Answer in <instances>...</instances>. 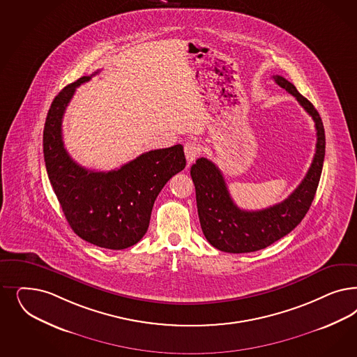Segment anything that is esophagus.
Listing matches in <instances>:
<instances>
[{
    "label": "esophagus",
    "mask_w": 357,
    "mask_h": 357,
    "mask_svg": "<svg viewBox=\"0 0 357 357\" xmlns=\"http://www.w3.org/2000/svg\"><path fill=\"white\" fill-rule=\"evenodd\" d=\"M185 156H186V161L190 164L196 160L198 155L201 153V149L197 144L196 142H188L184 147Z\"/></svg>",
    "instance_id": "esophagus-1"
}]
</instances>
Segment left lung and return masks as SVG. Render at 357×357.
<instances>
[{
	"instance_id": "obj_1",
	"label": "left lung",
	"mask_w": 357,
	"mask_h": 357,
	"mask_svg": "<svg viewBox=\"0 0 357 357\" xmlns=\"http://www.w3.org/2000/svg\"><path fill=\"white\" fill-rule=\"evenodd\" d=\"M273 79L281 88L294 96L311 115L317 130L315 155L305 178L287 199L256 211L243 210L235 205L225 177L214 162L199 158L192 165L190 176L196 186L201 229L207 242L223 252H255L288 235L309 211L319 184L326 150L322 119L310 101L291 82L278 75Z\"/></svg>"
}]
</instances>
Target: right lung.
I'll return each instance as SVG.
<instances>
[{
  "label": "right lung",
  "instance_id": "obj_1",
  "mask_svg": "<svg viewBox=\"0 0 357 357\" xmlns=\"http://www.w3.org/2000/svg\"><path fill=\"white\" fill-rule=\"evenodd\" d=\"M92 76L67 85L51 104L43 131L47 174L75 234L101 248L125 250L144 236L156 197L184 169L186 159L183 146L176 144L144 152L109 172L89 171L73 160L63 143V115L76 88Z\"/></svg>",
  "mask_w": 357,
  "mask_h": 357
}]
</instances>
